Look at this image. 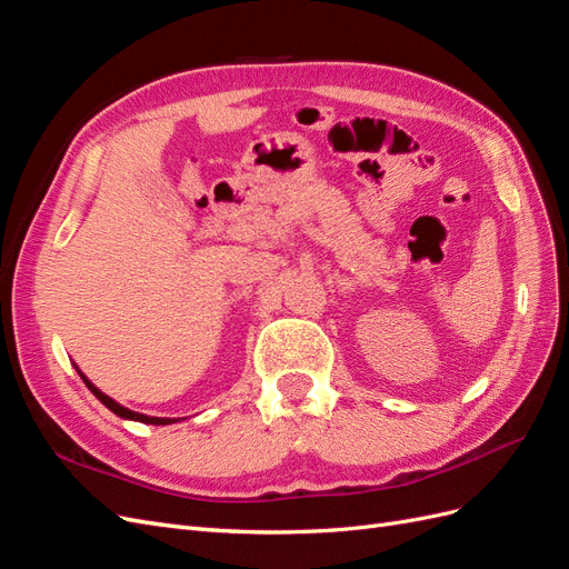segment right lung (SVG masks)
Returning a JSON list of instances; mask_svg holds the SVG:
<instances>
[{"label": "right lung", "instance_id": "add662e5", "mask_svg": "<svg viewBox=\"0 0 569 569\" xmlns=\"http://www.w3.org/2000/svg\"><path fill=\"white\" fill-rule=\"evenodd\" d=\"M80 372V370H78ZM80 377H82V382L84 385H88V389L97 396V399L101 401V403H104L111 412H116V416H120V418H128V420H137V422H147V425H170V422H178V420H170V418H149V416H142V412H134V410H128V408H123V406H120V403H116L113 399H109V396L107 393H101L90 380H88V377H84L82 372H80Z\"/></svg>", "mask_w": 569, "mask_h": 569}]
</instances>
